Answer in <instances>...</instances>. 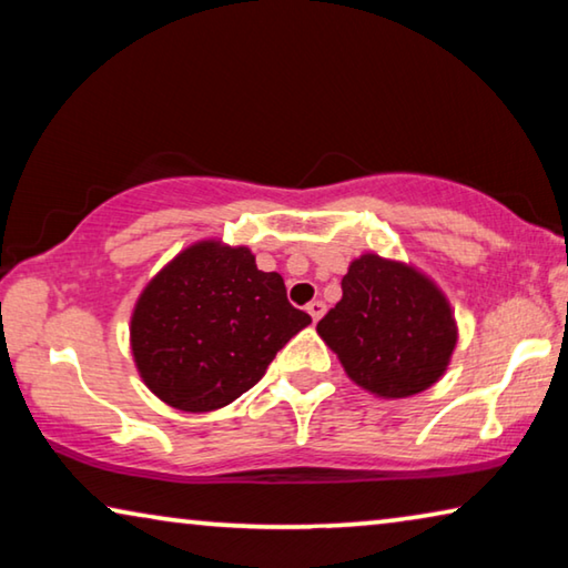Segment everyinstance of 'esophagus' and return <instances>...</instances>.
Here are the masks:
<instances>
[{
  "label": "esophagus",
  "mask_w": 568,
  "mask_h": 568,
  "mask_svg": "<svg viewBox=\"0 0 568 568\" xmlns=\"http://www.w3.org/2000/svg\"><path fill=\"white\" fill-rule=\"evenodd\" d=\"M307 313H311V318H313V323H318L321 318H323V313H325V303L323 301H311L307 303V307H305Z\"/></svg>",
  "instance_id": "esophagus-1"
}]
</instances>
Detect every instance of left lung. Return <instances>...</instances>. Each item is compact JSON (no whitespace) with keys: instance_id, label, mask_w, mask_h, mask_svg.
Returning a JSON list of instances; mask_svg holds the SVG:
<instances>
[{"instance_id":"8db88e82","label":"left lung","mask_w":568,"mask_h":568,"mask_svg":"<svg viewBox=\"0 0 568 568\" xmlns=\"http://www.w3.org/2000/svg\"><path fill=\"white\" fill-rule=\"evenodd\" d=\"M343 297L318 323L358 386L383 398H406L444 376L456 345L446 297L403 263L363 255L343 275Z\"/></svg>"}]
</instances>
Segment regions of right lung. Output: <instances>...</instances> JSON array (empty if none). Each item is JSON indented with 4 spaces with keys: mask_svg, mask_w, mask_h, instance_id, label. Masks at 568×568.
Wrapping results in <instances>:
<instances>
[{
    "mask_svg": "<svg viewBox=\"0 0 568 568\" xmlns=\"http://www.w3.org/2000/svg\"><path fill=\"white\" fill-rule=\"evenodd\" d=\"M307 323L287 303L283 277L257 271L247 247L207 240L145 287L130 335L148 388L172 408L205 413L253 388Z\"/></svg>",
    "mask_w": 568,
    "mask_h": 568,
    "instance_id": "add662e5",
    "label": "right lung"
}]
</instances>
